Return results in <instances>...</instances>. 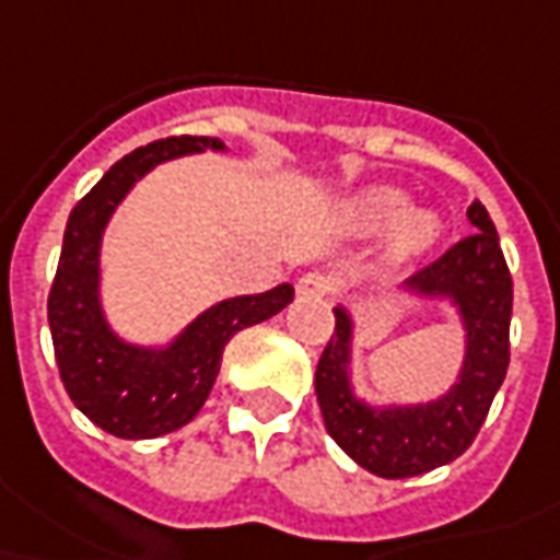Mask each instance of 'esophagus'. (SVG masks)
Here are the masks:
<instances>
[{"mask_svg": "<svg viewBox=\"0 0 560 560\" xmlns=\"http://www.w3.org/2000/svg\"><path fill=\"white\" fill-rule=\"evenodd\" d=\"M331 291H335V279L325 272H306L298 281V294H303V298H328Z\"/></svg>", "mask_w": 560, "mask_h": 560, "instance_id": "34e87169", "label": "esophagus"}]
</instances>
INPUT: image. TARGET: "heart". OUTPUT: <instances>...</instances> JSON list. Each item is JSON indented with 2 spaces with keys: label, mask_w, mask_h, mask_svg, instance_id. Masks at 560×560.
<instances>
[{
  "label": "heart",
  "mask_w": 560,
  "mask_h": 560,
  "mask_svg": "<svg viewBox=\"0 0 560 560\" xmlns=\"http://www.w3.org/2000/svg\"><path fill=\"white\" fill-rule=\"evenodd\" d=\"M406 198L394 191V188H377L372 195H365L357 207V217L362 225L369 229H381V225H390L396 222L402 213H406ZM440 225L431 213H412L406 220L399 222L396 229V247L399 250H421L428 244L434 242Z\"/></svg>",
  "instance_id": "heart-1"
}]
</instances>
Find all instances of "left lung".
<instances>
[{
    "mask_svg": "<svg viewBox=\"0 0 560 560\" xmlns=\"http://www.w3.org/2000/svg\"><path fill=\"white\" fill-rule=\"evenodd\" d=\"M468 220L474 235L453 244L443 257L421 266L409 288L446 294L462 310L468 328V357L450 394L428 406L375 412L359 402L347 381L353 322L335 310V335L316 365V396L331 440L365 471L399 480L434 471L474 443L492 396L509 372L511 272L487 207L474 201Z\"/></svg>",
    "mask_w": 560,
    "mask_h": 560,
    "instance_id": "left-lung-1",
    "label": "left lung"
}]
</instances>
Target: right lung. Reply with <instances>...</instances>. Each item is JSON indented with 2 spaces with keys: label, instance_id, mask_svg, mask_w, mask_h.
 I'll return each mask as SVG.
<instances>
[{
  "label": "right lung",
  "instance_id": "1",
  "mask_svg": "<svg viewBox=\"0 0 560 560\" xmlns=\"http://www.w3.org/2000/svg\"><path fill=\"white\" fill-rule=\"evenodd\" d=\"M201 148L220 151V139L170 136L129 151L107 170L86 198L70 210L65 247L49 291V328L58 375L73 406L92 424L124 440H148L188 424L220 372L225 343L235 331L281 313L294 288L232 298L210 306L166 350L129 347L107 328L98 303V244L114 207L136 179L170 158Z\"/></svg>",
  "mask_w": 560,
  "mask_h": 560
}]
</instances>
